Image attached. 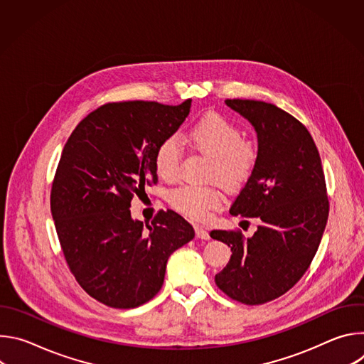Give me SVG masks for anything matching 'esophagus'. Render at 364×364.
<instances>
[{
    "mask_svg": "<svg viewBox=\"0 0 364 364\" xmlns=\"http://www.w3.org/2000/svg\"><path fill=\"white\" fill-rule=\"evenodd\" d=\"M194 229H196V237H198V239H204V240L210 239V235H209V232H207V229H205V228H203V226H200V225H196V226H194Z\"/></svg>",
    "mask_w": 364,
    "mask_h": 364,
    "instance_id": "34e87169",
    "label": "esophagus"
}]
</instances>
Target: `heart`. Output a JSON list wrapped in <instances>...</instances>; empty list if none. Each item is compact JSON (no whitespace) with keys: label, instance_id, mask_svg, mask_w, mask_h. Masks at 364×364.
<instances>
[{"label":"heart","instance_id":"b5f03b06","mask_svg":"<svg viewBox=\"0 0 364 364\" xmlns=\"http://www.w3.org/2000/svg\"><path fill=\"white\" fill-rule=\"evenodd\" d=\"M184 139L194 149L209 155L205 177L218 178L233 188L246 183L259 161V146L255 141L242 138L240 128L226 117L207 112L191 122ZM181 144L174 135L164 138L154 155V164L159 176L167 181L177 178L181 160ZM168 200L174 209L183 215L201 219L210 209L220 204L222 193L216 186L184 184L174 188Z\"/></svg>","mask_w":364,"mask_h":364}]
</instances>
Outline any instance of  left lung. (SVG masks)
<instances>
[{"label": "left lung", "mask_w": 364, "mask_h": 364, "mask_svg": "<svg viewBox=\"0 0 364 364\" xmlns=\"http://www.w3.org/2000/svg\"><path fill=\"white\" fill-rule=\"evenodd\" d=\"M257 134L259 161L230 207L233 216L259 218L252 237L212 230L230 246L229 264L215 277L220 291L246 305H261L289 291L320 246L328 196L317 145L292 115L262 100L226 99Z\"/></svg>", "instance_id": "1"}]
</instances>
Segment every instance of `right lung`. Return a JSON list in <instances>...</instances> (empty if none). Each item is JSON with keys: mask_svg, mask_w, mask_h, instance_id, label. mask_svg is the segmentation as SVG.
Here are the masks:
<instances>
[{"mask_svg": "<svg viewBox=\"0 0 364 364\" xmlns=\"http://www.w3.org/2000/svg\"><path fill=\"white\" fill-rule=\"evenodd\" d=\"M149 100L111 102L69 136L50 193V209L68 267L79 285L112 308H135L159 294L170 255L194 237L173 210L151 225L131 218V200L157 184L154 155L190 114Z\"/></svg>", "mask_w": 364, "mask_h": 364, "instance_id": "add662e5", "label": "right lung"}]
</instances>
